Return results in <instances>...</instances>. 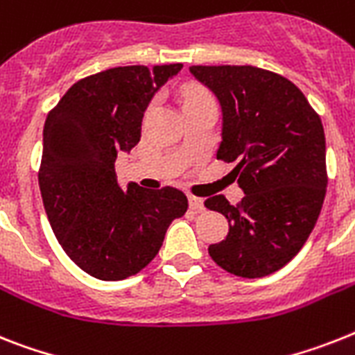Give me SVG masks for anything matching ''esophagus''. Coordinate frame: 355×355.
Here are the masks:
<instances>
[{
    "mask_svg": "<svg viewBox=\"0 0 355 355\" xmlns=\"http://www.w3.org/2000/svg\"><path fill=\"white\" fill-rule=\"evenodd\" d=\"M189 205L192 210H198V212H203L205 210V201L201 198H196V196H189Z\"/></svg>",
    "mask_w": 355,
    "mask_h": 355,
    "instance_id": "1",
    "label": "esophagus"
}]
</instances>
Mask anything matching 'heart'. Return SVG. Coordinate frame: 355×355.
Returning <instances> with one entry per match:
<instances>
[{
  "mask_svg": "<svg viewBox=\"0 0 355 355\" xmlns=\"http://www.w3.org/2000/svg\"><path fill=\"white\" fill-rule=\"evenodd\" d=\"M205 101H212V98H210V94L203 89L192 87V89H189L187 94H184V107L196 103H205Z\"/></svg>",
  "mask_w": 355,
  "mask_h": 355,
  "instance_id": "1",
  "label": "heart"
}]
</instances>
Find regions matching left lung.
<instances>
[{"label": "left lung", "instance_id": "8db88e82", "mask_svg": "<svg viewBox=\"0 0 355 355\" xmlns=\"http://www.w3.org/2000/svg\"><path fill=\"white\" fill-rule=\"evenodd\" d=\"M218 98L223 127L218 159L237 165L245 198L214 196L205 207L228 219V236L210 245L221 268L263 277L283 268L309 239L327 192L323 123L292 81L250 65L190 67Z\"/></svg>", "mask_w": 355, "mask_h": 355}]
</instances>
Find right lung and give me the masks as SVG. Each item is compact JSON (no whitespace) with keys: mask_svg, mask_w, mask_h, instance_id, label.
Listing matches in <instances>:
<instances>
[{"mask_svg":"<svg viewBox=\"0 0 355 355\" xmlns=\"http://www.w3.org/2000/svg\"><path fill=\"white\" fill-rule=\"evenodd\" d=\"M181 69L103 70L72 85L46 116L37 175L46 218L67 256L92 277L119 281L143 270L189 209L172 187L123 190L114 166L139 143L154 94Z\"/></svg>","mask_w":355,"mask_h":355,"instance_id":"add662e5","label":"right lung"}]
</instances>
